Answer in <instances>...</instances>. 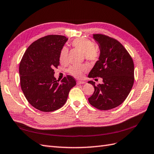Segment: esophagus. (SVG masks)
I'll list each match as a JSON object with an SVG mask.
<instances>
[{"label": "esophagus", "instance_id": "obj_1", "mask_svg": "<svg viewBox=\"0 0 154 154\" xmlns=\"http://www.w3.org/2000/svg\"><path fill=\"white\" fill-rule=\"evenodd\" d=\"M77 85H81V84H84V83H85V82H84V81H78L77 82Z\"/></svg>", "mask_w": 154, "mask_h": 154}]
</instances>
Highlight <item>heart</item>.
Here are the masks:
<instances>
[{"mask_svg":"<svg viewBox=\"0 0 154 154\" xmlns=\"http://www.w3.org/2000/svg\"><path fill=\"white\" fill-rule=\"evenodd\" d=\"M72 47L83 54L85 58L91 62H96L100 58L99 50L94 46V42L87 38H78L75 39L71 43ZM68 49L63 47L60 52V61L62 63H65L68 56ZM87 70V67L85 65L71 66L68 69V72L76 78H81L84 73Z\"/></svg>","mask_w":154,"mask_h":154,"instance_id":"b5f03b06","label":"heart"}]
</instances>
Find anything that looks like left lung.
<instances>
[{
  "mask_svg": "<svg viewBox=\"0 0 154 154\" xmlns=\"http://www.w3.org/2000/svg\"><path fill=\"white\" fill-rule=\"evenodd\" d=\"M99 44L100 55L89 73L90 78L102 77L103 83L94 86L88 102L100 110L119 106L127 98L134 84V63L129 53L116 39L102 34H93Z\"/></svg>",
  "mask_w": 154,
  "mask_h": 154,
  "instance_id": "1",
  "label": "left lung"
}]
</instances>
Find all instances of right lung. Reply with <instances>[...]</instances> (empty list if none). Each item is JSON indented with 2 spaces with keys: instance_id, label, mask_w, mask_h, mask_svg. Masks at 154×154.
<instances>
[{
  "instance_id": "right-lung-1",
  "label": "right lung",
  "mask_w": 154,
  "mask_h": 154,
  "mask_svg": "<svg viewBox=\"0 0 154 154\" xmlns=\"http://www.w3.org/2000/svg\"><path fill=\"white\" fill-rule=\"evenodd\" d=\"M63 35H49L37 39L26 50L19 67L20 85L28 102L41 112L60 109L67 101L69 91L76 85L67 75L59 83L54 76L60 65V54L67 41Z\"/></svg>"
}]
</instances>
